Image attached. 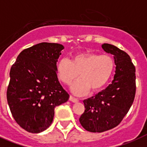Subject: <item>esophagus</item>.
Here are the masks:
<instances>
[{"instance_id": "34e87169", "label": "esophagus", "mask_w": 147, "mask_h": 147, "mask_svg": "<svg viewBox=\"0 0 147 147\" xmlns=\"http://www.w3.org/2000/svg\"><path fill=\"white\" fill-rule=\"evenodd\" d=\"M69 100H71V101H72V102H74V103H76V102H78V98H75V97L71 96V95L69 97Z\"/></svg>"}]
</instances>
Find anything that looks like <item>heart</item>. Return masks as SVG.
Instances as JSON below:
<instances>
[{
	"mask_svg": "<svg viewBox=\"0 0 147 147\" xmlns=\"http://www.w3.org/2000/svg\"><path fill=\"white\" fill-rule=\"evenodd\" d=\"M114 62L107 55H99L92 52H82L72 56L71 61L62 59L57 63L58 78L65 85H70L71 91L77 95L102 89L109 82L114 72Z\"/></svg>",
	"mask_w": 147,
	"mask_h": 147,
	"instance_id": "obj_1",
	"label": "heart"
}]
</instances>
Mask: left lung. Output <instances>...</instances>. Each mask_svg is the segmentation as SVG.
<instances>
[{"instance_id": "1", "label": "left lung", "mask_w": 147, "mask_h": 147, "mask_svg": "<svg viewBox=\"0 0 147 147\" xmlns=\"http://www.w3.org/2000/svg\"><path fill=\"white\" fill-rule=\"evenodd\" d=\"M103 49L114 55L116 71L114 80L105 90L83 100L85 112L79 122L85 130L101 133L115 127L129 111L136 94V69L130 55L108 43Z\"/></svg>"}]
</instances>
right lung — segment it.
Listing matches in <instances>:
<instances>
[{
  "mask_svg": "<svg viewBox=\"0 0 147 147\" xmlns=\"http://www.w3.org/2000/svg\"><path fill=\"white\" fill-rule=\"evenodd\" d=\"M63 49L59 43L34 45L22 51L11 66L7 100L13 117L28 132L47 130L53 122L55 107L69 100L56 72Z\"/></svg>",
  "mask_w": 147,
  "mask_h": 147,
  "instance_id": "1",
  "label": "right lung"
}]
</instances>
